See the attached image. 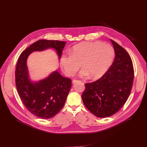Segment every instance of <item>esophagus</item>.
Segmentation results:
<instances>
[{"mask_svg":"<svg viewBox=\"0 0 147 147\" xmlns=\"http://www.w3.org/2000/svg\"><path fill=\"white\" fill-rule=\"evenodd\" d=\"M78 81H79L77 80H73V81H72V82H73V84H74V83H76V82H78Z\"/></svg>","mask_w":147,"mask_h":147,"instance_id":"esophagus-1","label":"esophagus"}]
</instances>
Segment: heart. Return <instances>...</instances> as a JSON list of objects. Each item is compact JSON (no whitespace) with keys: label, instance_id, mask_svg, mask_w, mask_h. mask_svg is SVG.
I'll list each match as a JSON object with an SVG mask.
<instances>
[{"label":"heart","instance_id":"b5f03b06","mask_svg":"<svg viewBox=\"0 0 147 147\" xmlns=\"http://www.w3.org/2000/svg\"><path fill=\"white\" fill-rule=\"evenodd\" d=\"M70 54L63 55L60 65L65 73L70 77L75 75L81 67V77L91 76L92 78H98L107 72L113 61L115 51L108 44L101 42H85L74 45L70 51Z\"/></svg>","mask_w":147,"mask_h":147}]
</instances>
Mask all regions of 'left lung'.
I'll list each match as a JSON object with an SVG mask.
<instances>
[{"instance_id": "obj_1", "label": "left lung", "mask_w": 147, "mask_h": 147, "mask_svg": "<svg viewBox=\"0 0 147 147\" xmlns=\"http://www.w3.org/2000/svg\"><path fill=\"white\" fill-rule=\"evenodd\" d=\"M111 40L115 52L113 63L99 80L85 84L81 96L86 107L98 117H109L118 112L127 101L133 84L134 69L130 55Z\"/></svg>"}]
</instances>
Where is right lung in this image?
<instances>
[{"mask_svg":"<svg viewBox=\"0 0 147 147\" xmlns=\"http://www.w3.org/2000/svg\"><path fill=\"white\" fill-rule=\"evenodd\" d=\"M66 44L64 41L39 40L21 53L18 59L15 74L17 92L26 108L38 117L51 118L62 109L71 87V80L56 70L45 79L32 82L29 78L27 58L33 52L53 48L60 59Z\"/></svg>","mask_w":147,"mask_h":147,"instance_id":"1","label":"right lung"}]
</instances>
